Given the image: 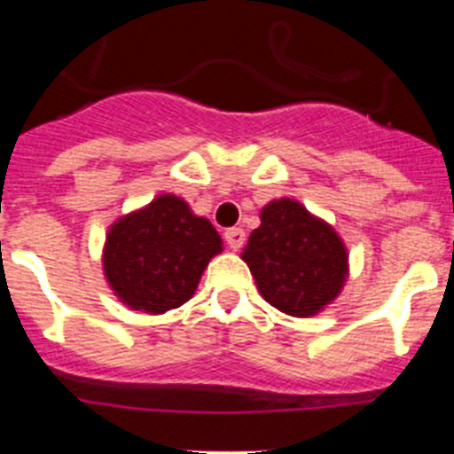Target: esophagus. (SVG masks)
Masks as SVG:
<instances>
[{
    "instance_id": "1",
    "label": "esophagus",
    "mask_w": 454,
    "mask_h": 454,
    "mask_svg": "<svg viewBox=\"0 0 454 454\" xmlns=\"http://www.w3.org/2000/svg\"><path fill=\"white\" fill-rule=\"evenodd\" d=\"M224 240H227V246H230L231 250H240L243 240H246V231L239 230V227H231V230L224 231Z\"/></svg>"
}]
</instances>
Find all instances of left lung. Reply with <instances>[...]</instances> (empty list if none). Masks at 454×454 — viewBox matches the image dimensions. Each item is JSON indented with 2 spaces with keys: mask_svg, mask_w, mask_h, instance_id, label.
Masks as SVG:
<instances>
[{
  "mask_svg": "<svg viewBox=\"0 0 454 454\" xmlns=\"http://www.w3.org/2000/svg\"><path fill=\"white\" fill-rule=\"evenodd\" d=\"M240 259L262 298L282 314L314 318L340 295L350 254L339 231L293 198L270 200Z\"/></svg>",
  "mask_w": 454,
  "mask_h": 454,
  "instance_id": "left-lung-1",
  "label": "left lung"
}]
</instances>
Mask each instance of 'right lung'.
I'll list each match as a JSON object with an SVG mask.
<instances>
[{
	"label": "right lung",
	"instance_id": "obj_1",
	"mask_svg": "<svg viewBox=\"0 0 454 454\" xmlns=\"http://www.w3.org/2000/svg\"><path fill=\"white\" fill-rule=\"evenodd\" d=\"M220 252L223 239L208 218L179 195L161 192L111 223L102 272L124 307L161 316L195 295L208 262Z\"/></svg>",
	"mask_w": 454,
	"mask_h": 454
}]
</instances>
